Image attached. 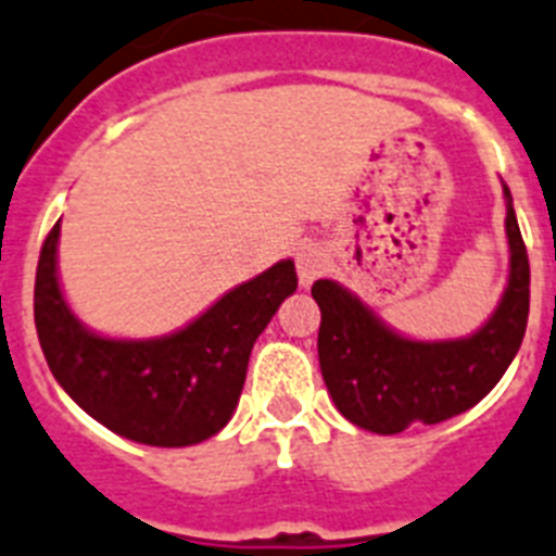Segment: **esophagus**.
<instances>
[{
  "mask_svg": "<svg viewBox=\"0 0 556 556\" xmlns=\"http://www.w3.org/2000/svg\"><path fill=\"white\" fill-rule=\"evenodd\" d=\"M329 267L331 258L324 247L303 244L301 250H298V278H301L303 287H312L320 275L329 273Z\"/></svg>",
  "mask_w": 556,
  "mask_h": 556,
  "instance_id": "34e87169",
  "label": "esophagus"
}]
</instances>
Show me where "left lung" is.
Here are the masks:
<instances>
[{"mask_svg":"<svg viewBox=\"0 0 556 556\" xmlns=\"http://www.w3.org/2000/svg\"><path fill=\"white\" fill-rule=\"evenodd\" d=\"M506 193L509 287L483 329L464 340L419 343L379 324L334 281H315L320 306L317 357L337 410L371 433H402L464 414L504 377L529 320V255Z\"/></svg>","mask_w":556,"mask_h":556,"instance_id":"1","label":"left lung"}]
</instances>
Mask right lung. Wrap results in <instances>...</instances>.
Listing matches in <instances>:
<instances>
[{
	"label": "right lung",
	"instance_id": "right-lung-1",
	"mask_svg": "<svg viewBox=\"0 0 556 556\" xmlns=\"http://www.w3.org/2000/svg\"><path fill=\"white\" fill-rule=\"evenodd\" d=\"M59 222L36 269L33 315L52 377L117 435L151 447H188L230 421L247 363L283 298L298 289L292 261L241 283L191 326L160 340H109L87 331L64 303L55 275Z\"/></svg>",
	"mask_w": 556,
	"mask_h": 556
}]
</instances>
